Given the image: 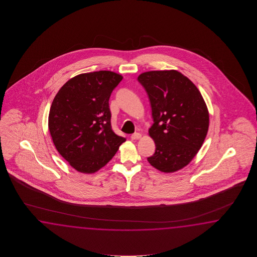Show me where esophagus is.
I'll list each match as a JSON object with an SVG mask.
<instances>
[{"mask_svg": "<svg viewBox=\"0 0 257 257\" xmlns=\"http://www.w3.org/2000/svg\"><path fill=\"white\" fill-rule=\"evenodd\" d=\"M142 137L141 133H134V134H131V140H139L140 138Z\"/></svg>", "mask_w": 257, "mask_h": 257, "instance_id": "obj_1", "label": "esophagus"}]
</instances>
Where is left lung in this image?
I'll return each instance as SVG.
<instances>
[{
  "mask_svg": "<svg viewBox=\"0 0 257 257\" xmlns=\"http://www.w3.org/2000/svg\"><path fill=\"white\" fill-rule=\"evenodd\" d=\"M138 81L145 89L152 107L149 134L155 153L148 157L154 168L173 173L196 156L208 133V107L197 86L179 71L143 72Z\"/></svg>",
  "mask_w": 257,
  "mask_h": 257,
  "instance_id": "obj_1",
  "label": "left lung"
}]
</instances>
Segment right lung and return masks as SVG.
<instances>
[{"label":"right lung","instance_id":"right-lung-1","mask_svg":"<svg viewBox=\"0 0 257 257\" xmlns=\"http://www.w3.org/2000/svg\"><path fill=\"white\" fill-rule=\"evenodd\" d=\"M122 79L109 71L82 73L66 82L55 96L49 132L57 151L78 172H97L126 142L112 131L108 103Z\"/></svg>","mask_w":257,"mask_h":257}]
</instances>
